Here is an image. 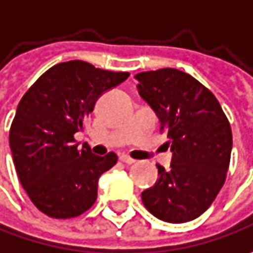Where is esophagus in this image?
Here are the masks:
<instances>
[{
	"instance_id": "34e87169",
	"label": "esophagus",
	"mask_w": 253,
	"mask_h": 253,
	"mask_svg": "<svg viewBox=\"0 0 253 253\" xmlns=\"http://www.w3.org/2000/svg\"><path fill=\"white\" fill-rule=\"evenodd\" d=\"M120 161L124 162V163H126V165H132V163H135V161L129 158V156H126V155H121L120 156Z\"/></svg>"
}]
</instances>
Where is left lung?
I'll return each instance as SVG.
<instances>
[{
  "mask_svg": "<svg viewBox=\"0 0 253 253\" xmlns=\"http://www.w3.org/2000/svg\"><path fill=\"white\" fill-rule=\"evenodd\" d=\"M138 92L168 133V170L142 191V203L156 218L181 224L200 217L217 197L229 166L232 133L214 94L190 74L159 69L135 76Z\"/></svg>",
  "mask_w": 253,
  "mask_h": 253,
  "instance_id": "8db88e82",
  "label": "left lung"
}]
</instances>
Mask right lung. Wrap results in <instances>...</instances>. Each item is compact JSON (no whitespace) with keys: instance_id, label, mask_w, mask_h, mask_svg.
Instances as JSON below:
<instances>
[{"instance_id":"1","label":"right lung","mask_w":253,"mask_h":253,"mask_svg":"<svg viewBox=\"0 0 253 253\" xmlns=\"http://www.w3.org/2000/svg\"><path fill=\"white\" fill-rule=\"evenodd\" d=\"M128 76L82 60L64 62L42 74L18 104L9 148L22 187L46 215L73 218L97 200L100 176L118 158L79 148L74 133L83 131L102 94Z\"/></svg>"}]
</instances>
